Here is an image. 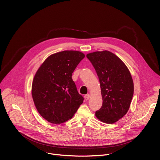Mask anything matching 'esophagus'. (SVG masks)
Returning a JSON list of instances; mask_svg holds the SVG:
<instances>
[{
	"label": "esophagus",
	"instance_id": "1",
	"mask_svg": "<svg viewBox=\"0 0 160 160\" xmlns=\"http://www.w3.org/2000/svg\"><path fill=\"white\" fill-rule=\"evenodd\" d=\"M89 98H90V95L88 94V95H86L85 96H84V98H85V100H88L89 99Z\"/></svg>",
	"mask_w": 160,
	"mask_h": 160
}]
</instances>
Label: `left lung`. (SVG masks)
<instances>
[{
	"instance_id": "left-lung-1",
	"label": "left lung",
	"mask_w": 160,
	"mask_h": 160,
	"mask_svg": "<svg viewBox=\"0 0 160 160\" xmlns=\"http://www.w3.org/2000/svg\"><path fill=\"white\" fill-rule=\"evenodd\" d=\"M86 56L97 72L102 97V106L95 115L100 121L113 124L129 110L133 95L131 74L121 59L108 50Z\"/></svg>"
}]
</instances>
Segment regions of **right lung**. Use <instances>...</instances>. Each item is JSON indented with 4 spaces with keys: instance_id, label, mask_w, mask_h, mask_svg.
<instances>
[{
    "instance_id": "1",
    "label": "right lung",
    "mask_w": 160,
    "mask_h": 160,
    "mask_svg": "<svg viewBox=\"0 0 160 160\" xmlns=\"http://www.w3.org/2000/svg\"><path fill=\"white\" fill-rule=\"evenodd\" d=\"M85 55L64 50L48 56L36 72L32 86L33 102L47 121L61 124L71 119L83 103L72 74Z\"/></svg>"
}]
</instances>
